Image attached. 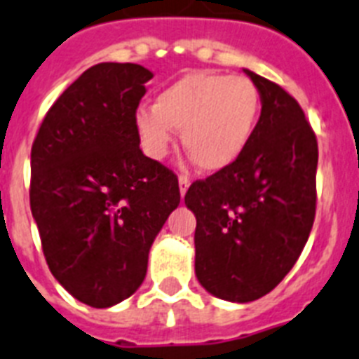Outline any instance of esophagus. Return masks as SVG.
Instances as JSON below:
<instances>
[{
    "mask_svg": "<svg viewBox=\"0 0 359 359\" xmlns=\"http://www.w3.org/2000/svg\"><path fill=\"white\" fill-rule=\"evenodd\" d=\"M189 188V179L186 177V175H180L179 177V189H180V195H186V191H188Z\"/></svg>",
    "mask_w": 359,
    "mask_h": 359,
    "instance_id": "1",
    "label": "esophagus"
}]
</instances>
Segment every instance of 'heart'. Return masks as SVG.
<instances>
[{
	"instance_id": "obj_1",
	"label": "heart",
	"mask_w": 359,
	"mask_h": 359,
	"mask_svg": "<svg viewBox=\"0 0 359 359\" xmlns=\"http://www.w3.org/2000/svg\"><path fill=\"white\" fill-rule=\"evenodd\" d=\"M261 111V95L250 78L188 72L162 89L153 107H138L135 129L144 153L162 161L182 131V146L204 171L217 173L239 161Z\"/></svg>"
}]
</instances>
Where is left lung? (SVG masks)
<instances>
[{
  "mask_svg": "<svg viewBox=\"0 0 359 359\" xmlns=\"http://www.w3.org/2000/svg\"><path fill=\"white\" fill-rule=\"evenodd\" d=\"M261 116L236 164L189 186L197 219L195 276L219 299L266 296L296 264L316 215L318 140L283 87L245 69Z\"/></svg>",
  "mask_w": 359,
  "mask_h": 359,
  "instance_id": "1",
  "label": "left lung"
}]
</instances>
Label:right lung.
Segmentation results:
<instances>
[{
	"mask_svg": "<svg viewBox=\"0 0 359 359\" xmlns=\"http://www.w3.org/2000/svg\"><path fill=\"white\" fill-rule=\"evenodd\" d=\"M149 69L104 62L54 102L31 151V210L50 272L72 297L109 309L133 296L179 180L140 149L135 113Z\"/></svg>",
	"mask_w": 359,
	"mask_h": 359,
	"instance_id": "add662e5",
	"label": "right lung"
}]
</instances>
